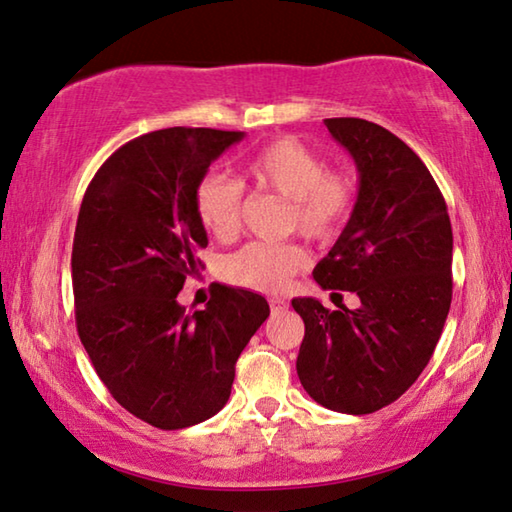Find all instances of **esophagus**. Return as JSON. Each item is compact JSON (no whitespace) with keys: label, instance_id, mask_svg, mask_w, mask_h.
<instances>
[{"label":"esophagus","instance_id":"esophagus-1","mask_svg":"<svg viewBox=\"0 0 512 512\" xmlns=\"http://www.w3.org/2000/svg\"><path fill=\"white\" fill-rule=\"evenodd\" d=\"M269 305H271V310H273V312H282V310H287V300H285V298H271V300H269Z\"/></svg>","mask_w":512,"mask_h":512}]
</instances>
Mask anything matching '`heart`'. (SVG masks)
<instances>
[{"label":"heart","instance_id":"heart-1","mask_svg":"<svg viewBox=\"0 0 512 512\" xmlns=\"http://www.w3.org/2000/svg\"><path fill=\"white\" fill-rule=\"evenodd\" d=\"M246 177L255 189L287 200L285 232H298L314 243L339 237L355 209V182L342 170H326L312 148L291 136H282L248 157ZM243 186L221 173L200 177L193 191V209L207 234L218 241L237 237L241 225ZM305 266V250L298 243H246L221 262L227 285L248 291L285 289L291 275Z\"/></svg>","mask_w":512,"mask_h":512}]
</instances>
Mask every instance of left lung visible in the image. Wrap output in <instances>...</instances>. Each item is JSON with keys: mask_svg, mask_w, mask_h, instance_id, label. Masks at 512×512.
Masks as SVG:
<instances>
[{"mask_svg": "<svg viewBox=\"0 0 512 512\" xmlns=\"http://www.w3.org/2000/svg\"><path fill=\"white\" fill-rule=\"evenodd\" d=\"M323 123L358 166L360 191L312 275L323 289L358 294L360 307L291 300L305 323L296 371L323 408L369 415L431 360L451 307L453 232L433 175L399 136L362 118Z\"/></svg>", "mask_w": 512, "mask_h": 512, "instance_id": "8db88e82", "label": "left lung"}]
</instances>
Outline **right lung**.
Wrapping results in <instances>:
<instances>
[{
    "label": "right lung",
    "instance_id": "1",
    "mask_svg": "<svg viewBox=\"0 0 512 512\" xmlns=\"http://www.w3.org/2000/svg\"><path fill=\"white\" fill-rule=\"evenodd\" d=\"M243 132L168 127L125 143L88 184L72 241L81 344L127 412L161 431L214 417L230 399L234 364L269 303L212 287L205 310L177 303L198 271L207 232L193 191Z\"/></svg>",
    "mask_w": 512,
    "mask_h": 512
}]
</instances>
